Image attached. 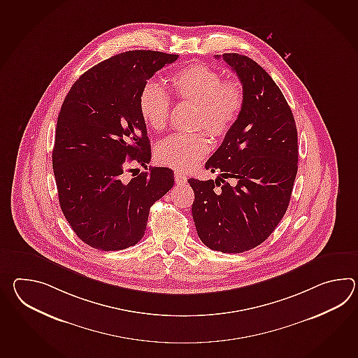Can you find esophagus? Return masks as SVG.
Instances as JSON below:
<instances>
[{"label": "esophagus", "mask_w": 358, "mask_h": 358, "mask_svg": "<svg viewBox=\"0 0 358 358\" xmlns=\"http://www.w3.org/2000/svg\"><path fill=\"white\" fill-rule=\"evenodd\" d=\"M175 181L177 185H185V183L187 182V178H186V176L182 175V173L176 172Z\"/></svg>", "instance_id": "esophagus-1"}]
</instances>
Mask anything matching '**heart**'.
<instances>
[{
    "mask_svg": "<svg viewBox=\"0 0 358 358\" xmlns=\"http://www.w3.org/2000/svg\"><path fill=\"white\" fill-rule=\"evenodd\" d=\"M171 92L178 101L196 105L194 128H206L213 138H223L236 124L245 103L244 86L236 78L222 80V74L207 64H190L169 78ZM138 111L146 127L160 131L166 127L171 103L167 92L148 82L138 96ZM209 152L206 134L169 136L155 148L162 166L187 171Z\"/></svg>",
    "mask_w": 358,
    "mask_h": 358,
    "instance_id": "1",
    "label": "heart"
}]
</instances>
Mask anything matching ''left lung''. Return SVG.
Returning <instances> with one entry per match:
<instances>
[{
    "label": "left lung",
    "mask_w": 358,
    "mask_h": 358,
    "mask_svg": "<svg viewBox=\"0 0 358 358\" xmlns=\"http://www.w3.org/2000/svg\"><path fill=\"white\" fill-rule=\"evenodd\" d=\"M222 59L243 83L245 103L206 163L218 177L189 178L191 213L209 249L243 253L262 244L285 215L298 171V134L285 97L261 65L240 54Z\"/></svg>",
    "instance_id": "1"
}]
</instances>
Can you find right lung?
<instances>
[{"label":"right lung","instance_id":"1","mask_svg":"<svg viewBox=\"0 0 358 358\" xmlns=\"http://www.w3.org/2000/svg\"><path fill=\"white\" fill-rule=\"evenodd\" d=\"M177 57L150 50L111 56L83 73L64 100L52 168L63 215L90 247H134L145 234L151 206L175 183L169 168H151L129 181L123 172L132 162H150L138 96L148 80Z\"/></svg>","mask_w":358,"mask_h":358}]
</instances>
